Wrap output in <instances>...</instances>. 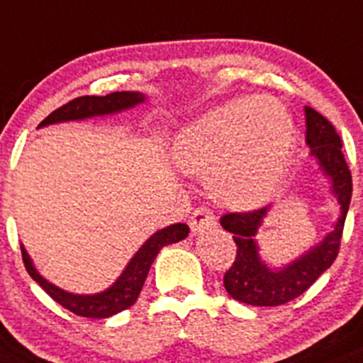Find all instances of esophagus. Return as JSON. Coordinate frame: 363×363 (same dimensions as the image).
Instances as JSON below:
<instances>
[{
    "label": "esophagus",
    "instance_id": "1",
    "mask_svg": "<svg viewBox=\"0 0 363 363\" xmlns=\"http://www.w3.org/2000/svg\"><path fill=\"white\" fill-rule=\"evenodd\" d=\"M191 230L192 233H203V231L210 230L212 226H216V213L208 206H199L192 212L191 217Z\"/></svg>",
    "mask_w": 363,
    "mask_h": 363
}]
</instances>
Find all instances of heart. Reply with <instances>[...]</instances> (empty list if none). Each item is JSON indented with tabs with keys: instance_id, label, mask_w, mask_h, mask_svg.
<instances>
[{
	"instance_id": "obj_1",
	"label": "heart",
	"mask_w": 363,
	"mask_h": 363,
	"mask_svg": "<svg viewBox=\"0 0 363 363\" xmlns=\"http://www.w3.org/2000/svg\"><path fill=\"white\" fill-rule=\"evenodd\" d=\"M294 123L274 98L233 99L179 132L172 157L191 174H208L217 201L235 208L262 205L289 165Z\"/></svg>"
}]
</instances>
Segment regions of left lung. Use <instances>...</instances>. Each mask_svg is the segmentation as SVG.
Listing matches in <instances>:
<instances>
[{"instance_id":"8db88e82","label":"left lung","mask_w":363,"mask_h":363,"mask_svg":"<svg viewBox=\"0 0 363 363\" xmlns=\"http://www.w3.org/2000/svg\"><path fill=\"white\" fill-rule=\"evenodd\" d=\"M306 144L323 171L331 179V191L337 196L340 219L335 230L324 237L319 246L283 269H269L258 257L255 242L258 226L267 216L269 206L251 212H230L220 217V224L233 233L237 257L224 272V289L233 299L253 306H278L292 301L312 287L315 279L335 262L340 250L344 220L351 203L353 179L342 153V140L333 124L317 110L306 106Z\"/></svg>"}]
</instances>
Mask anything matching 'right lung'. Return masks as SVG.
I'll use <instances>...</instances> for the list:
<instances>
[{
	"label": "right lung",
	"mask_w": 363,
	"mask_h": 363,
	"mask_svg": "<svg viewBox=\"0 0 363 363\" xmlns=\"http://www.w3.org/2000/svg\"><path fill=\"white\" fill-rule=\"evenodd\" d=\"M144 101V96L139 92H112L106 96H82V98H74L72 101L65 103L60 108L53 110L39 126H48L53 123H64V121H74V119H85V117L92 116H105V113L121 112L124 108L135 106ZM189 235V226L184 223L171 224V226L164 228V230L157 231L155 235H151L146 240L143 247L135 253L132 262L126 265L123 274L119 276L112 287L106 289L105 292H99L94 296H76L69 294V292L62 291V289L55 287L50 281L43 278L35 267L32 265L28 253L23 251V262L24 267L28 271V274L39 283L40 287L53 298L58 305L67 308L69 312L76 313L80 317H89V319H106L110 315L123 312V310L130 308L133 303L139 298L143 285L147 278L151 264L157 258L158 251L167 244H174L178 240H184Z\"/></svg>",
	"instance_id": "1"
}]
</instances>
